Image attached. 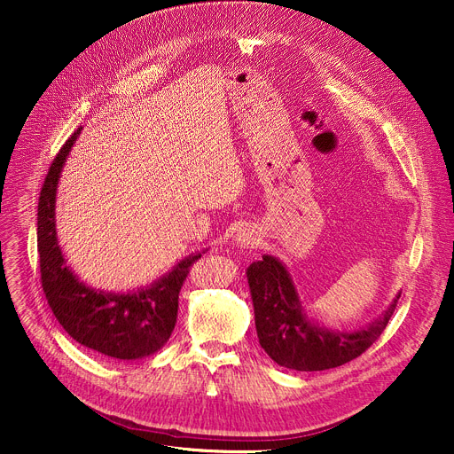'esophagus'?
I'll list each match as a JSON object with an SVG mask.
<instances>
[{"instance_id": "34e87169", "label": "esophagus", "mask_w": 454, "mask_h": 454, "mask_svg": "<svg viewBox=\"0 0 454 454\" xmlns=\"http://www.w3.org/2000/svg\"><path fill=\"white\" fill-rule=\"evenodd\" d=\"M255 235L254 233H250V231H247V230H243V231H239V235H237V243H239L241 247H245V248H248V247H254L255 245Z\"/></svg>"}]
</instances>
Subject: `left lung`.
Listing matches in <instances>:
<instances>
[{
  "label": "left lung",
  "mask_w": 454,
  "mask_h": 454,
  "mask_svg": "<svg viewBox=\"0 0 454 454\" xmlns=\"http://www.w3.org/2000/svg\"><path fill=\"white\" fill-rule=\"evenodd\" d=\"M247 276L261 348L279 366L298 372L337 368L361 356L383 335L397 301L394 300L385 317L372 322L370 327L355 333H335L305 318L293 279L278 259L263 255L248 267Z\"/></svg>",
  "instance_id": "1"
}]
</instances>
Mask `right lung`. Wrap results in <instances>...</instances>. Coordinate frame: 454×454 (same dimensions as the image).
Here are the masks:
<instances>
[{
    "mask_svg": "<svg viewBox=\"0 0 454 454\" xmlns=\"http://www.w3.org/2000/svg\"><path fill=\"white\" fill-rule=\"evenodd\" d=\"M81 129L66 139L45 175L38 199L40 281L47 303L67 335L110 359L132 361L156 353L178 317V294L191 265L200 254L189 255L151 287L134 294L93 291L66 267L55 230V197L66 156Z\"/></svg>",
    "mask_w": 454,
    "mask_h": 454,
    "instance_id": "obj_1",
    "label": "right lung"
}]
</instances>
